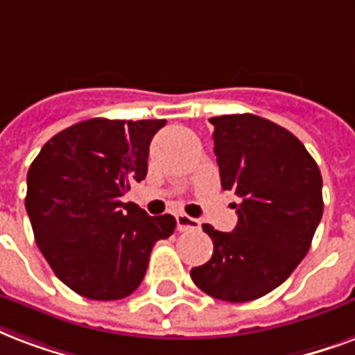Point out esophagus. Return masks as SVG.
Segmentation results:
<instances>
[{
  "label": "esophagus",
  "instance_id": "1",
  "mask_svg": "<svg viewBox=\"0 0 355 355\" xmlns=\"http://www.w3.org/2000/svg\"><path fill=\"white\" fill-rule=\"evenodd\" d=\"M177 227L178 231H196L201 227V223L196 218H189L188 214H177Z\"/></svg>",
  "mask_w": 355,
  "mask_h": 355
}]
</instances>
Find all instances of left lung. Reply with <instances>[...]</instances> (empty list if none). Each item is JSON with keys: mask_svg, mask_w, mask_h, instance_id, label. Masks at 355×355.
<instances>
[{"mask_svg": "<svg viewBox=\"0 0 355 355\" xmlns=\"http://www.w3.org/2000/svg\"><path fill=\"white\" fill-rule=\"evenodd\" d=\"M210 123L221 188L242 202L234 205L232 232L202 225L212 259L189 275L216 300L251 302L277 288L307 255L324 212L322 175L304 143L268 119L242 113Z\"/></svg>", "mask_w": 355, "mask_h": 355, "instance_id": "8db88e82", "label": "left lung"}]
</instances>
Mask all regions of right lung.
<instances>
[{"mask_svg":"<svg viewBox=\"0 0 355 355\" xmlns=\"http://www.w3.org/2000/svg\"><path fill=\"white\" fill-rule=\"evenodd\" d=\"M166 121L89 119L51 137L27 171L26 210L53 274L89 300H123L141 285L171 214L123 202L147 177L148 145Z\"/></svg>","mask_w":355,"mask_h":355,"instance_id":"obj_1","label":"right lung"}]
</instances>
